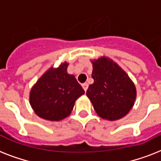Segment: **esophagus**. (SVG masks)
<instances>
[{"label": "esophagus", "mask_w": 161, "mask_h": 161, "mask_svg": "<svg viewBox=\"0 0 161 161\" xmlns=\"http://www.w3.org/2000/svg\"><path fill=\"white\" fill-rule=\"evenodd\" d=\"M82 86H83V89H84V91H87V89H88V83H83Z\"/></svg>", "instance_id": "34e87169"}]
</instances>
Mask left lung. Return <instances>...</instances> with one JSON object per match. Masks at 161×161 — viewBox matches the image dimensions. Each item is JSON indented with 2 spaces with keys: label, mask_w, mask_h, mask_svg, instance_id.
<instances>
[{
  "label": "left lung",
  "mask_w": 161,
  "mask_h": 161,
  "mask_svg": "<svg viewBox=\"0 0 161 161\" xmlns=\"http://www.w3.org/2000/svg\"><path fill=\"white\" fill-rule=\"evenodd\" d=\"M91 63L94 82L88 86L87 97L102 119L109 121L122 119L135 104L137 95L135 83L111 58L103 56Z\"/></svg>",
  "instance_id": "8db88e82"
}]
</instances>
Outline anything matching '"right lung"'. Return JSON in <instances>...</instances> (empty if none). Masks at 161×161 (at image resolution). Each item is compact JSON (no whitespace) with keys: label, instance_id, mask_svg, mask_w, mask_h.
Listing matches in <instances>:
<instances>
[{"label":"right lung","instance_id":"right-lung-1","mask_svg":"<svg viewBox=\"0 0 161 161\" xmlns=\"http://www.w3.org/2000/svg\"><path fill=\"white\" fill-rule=\"evenodd\" d=\"M68 63L58 68L52 66L31 88L29 103L38 117L49 121H60L70 115L75 101L84 90L75 76L68 73Z\"/></svg>","mask_w":161,"mask_h":161}]
</instances>
